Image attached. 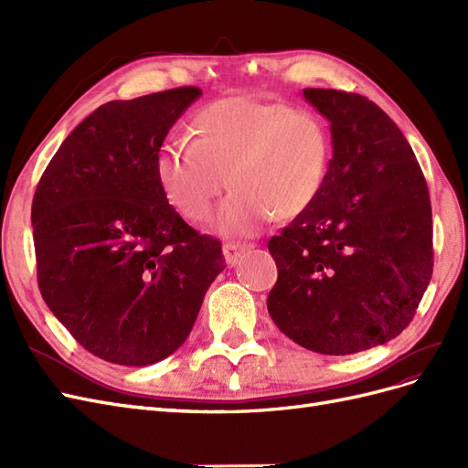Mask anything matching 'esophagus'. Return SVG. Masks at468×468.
I'll list each match as a JSON object with an SVG mask.
<instances>
[{"label": "esophagus", "instance_id": "34e87169", "mask_svg": "<svg viewBox=\"0 0 468 468\" xmlns=\"http://www.w3.org/2000/svg\"><path fill=\"white\" fill-rule=\"evenodd\" d=\"M253 246L246 244V242H226L222 246V256L224 261L229 265H236L239 260L246 256V251H250Z\"/></svg>", "mask_w": 468, "mask_h": 468}]
</instances>
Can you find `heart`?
Returning <instances> with one entry per match:
<instances>
[{
    "label": "heart",
    "mask_w": 468,
    "mask_h": 468,
    "mask_svg": "<svg viewBox=\"0 0 468 468\" xmlns=\"http://www.w3.org/2000/svg\"><path fill=\"white\" fill-rule=\"evenodd\" d=\"M332 154L325 122L310 111L251 97H226L195 117V138L165 144L154 174L165 201L193 222L208 218L222 234L250 236L273 217H299L320 195Z\"/></svg>",
    "instance_id": "obj_1"
}]
</instances>
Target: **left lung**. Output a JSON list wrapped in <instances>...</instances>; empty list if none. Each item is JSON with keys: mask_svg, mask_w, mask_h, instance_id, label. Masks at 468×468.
<instances>
[{"mask_svg": "<svg viewBox=\"0 0 468 468\" xmlns=\"http://www.w3.org/2000/svg\"><path fill=\"white\" fill-rule=\"evenodd\" d=\"M330 121L332 160L316 201L269 239L267 310L310 351L349 356L412 322L433 271L428 183L394 121L359 93L303 91Z\"/></svg>", "mask_w": 468, "mask_h": 468, "instance_id": "left-lung-1", "label": "left lung"}]
</instances>
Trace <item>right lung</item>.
I'll list each match as a JSON object with an SVG mask.
<instances>
[{
    "label": "right lung",
    "instance_id": "obj_1",
    "mask_svg": "<svg viewBox=\"0 0 468 468\" xmlns=\"http://www.w3.org/2000/svg\"><path fill=\"white\" fill-rule=\"evenodd\" d=\"M199 88L109 101L83 119L42 174L31 208L38 289L99 359L144 367L186 342L226 267L218 239L165 201L154 174L169 129Z\"/></svg>",
    "mask_w": 468,
    "mask_h": 468
}]
</instances>
